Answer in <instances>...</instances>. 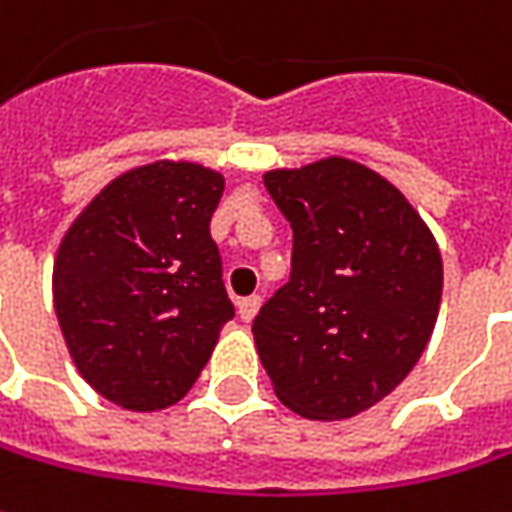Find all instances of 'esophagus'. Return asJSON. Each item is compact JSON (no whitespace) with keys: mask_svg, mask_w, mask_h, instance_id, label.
<instances>
[{"mask_svg":"<svg viewBox=\"0 0 512 512\" xmlns=\"http://www.w3.org/2000/svg\"><path fill=\"white\" fill-rule=\"evenodd\" d=\"M257 309H260V295H249V298H243L237 303V312H240V318L246 323L255 318Z\"/></svg>","mask_w":512,"mask_h":512,"instance_id":"esophagus-1","label":"esophagus"}]
</instances>
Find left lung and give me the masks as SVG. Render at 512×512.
<instances>
[{"label": "left lung", "instance_id": "8db88e82", "mask_svg": "<svg viewBox=\"0 0 512 512\" xmlns=\"http://www.w3.org/2000/svg\"><path fill=\"white\" fill-rule=\"evenodd\" d=\"M292 226V275L252 323L280 401L341 421L398 387L433 335L444 269L433 232L378 171L344 157L263 174Z\"/></svg>", "mask_w": 512, "mask_h": 512}]
</instances>
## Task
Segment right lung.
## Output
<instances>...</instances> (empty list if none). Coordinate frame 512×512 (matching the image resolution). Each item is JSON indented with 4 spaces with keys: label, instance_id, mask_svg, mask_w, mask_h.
<instances>
[{
    "label": "right lung",
    "instance_id": "1",
    "mask_svg": "<svg viewBox=\"0 0 512 512\" xmlns=\"http://www.w3.org/2000/svg\"><path fill=\"white\" fill-rule=\"evenodd\" d=\"M223 174L160 160L111 180L65 232L54 309L79 375L117 407L177 404L234 306L209 223Z\"/></svg>",
    "mask_w": 512,
    "mask_h": 512
}]
</instances>
